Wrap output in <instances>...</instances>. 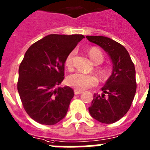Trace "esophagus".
<instances>
[{
    "label": "esophagus",
    "instance_id": "esophagus-1",
    "mask_svg": "<svg viewBox=\"0 0 150 150\" xmlns=\"http://www.w3.org/2000/svg\"><path fill=\"white\" fill-rule=\"evenodd\" d=\"M83 93V90H76V89H75V90H74V94L75 95L80 94V93Z\"/></svg>",
    "mask_w": 150,
    "mask_h": 150
}]
</instances>
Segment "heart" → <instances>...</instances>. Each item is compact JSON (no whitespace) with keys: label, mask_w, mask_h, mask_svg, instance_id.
<instances>
[{"label":"heart","mask_w":150,"mask_h":150,"mask_svg":"<svg viewBox=\"0 0 150 150\" xmlns=\"http://www.w3.org/2000/svg\"><path fill=\"white\" fill-rule=\"evenodd\" d=\"M75 54H76L75 50L70 51L67 56L65 60V65L70 70L73 68V62ZM88 54L91 60L96 64H101L104 59L101 50L96 47L90 48L88 51ZM98 73L102 79H105L108 74L106 68L103 67H100L98 68ZM67 81L69 86L80 90H83L95 86L99 83L98 78L94 74H86L81 72H76L74 74H71L70 76H68Z\"/></svg>","instance_id":"obj_1"}]
</instances>
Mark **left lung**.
<instances>
[{
	"label": "left lung",
	"instance_id": "1",
	"mask_svg": "<svg viewBox=\"0 0 150 150\" xmlns=\"http://www.w3.org/2000/svg\"><path fill=\"white\" fill-rule=\"evenodd\" d=\"M107 52L113 64L112 75L101 90L102 95L94 93L89 112L95 120L103 123H113L120 120L130 108L137 90L134 64L127 49L103 36H86Z\"/></svg>",
	"mask_w": 150,
	"mask_h": 150
}]
</instances>
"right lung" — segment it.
Listing matches in <instances>:
<instances>
[{"label":"right lung","instance_id":"add662e5","mask_svg":"<svg viewBox=\"0 0 150 150\" xmlns=\"http://www.w3.org/2000/svg\"><path fill=\"white\" fill-rule=\"evenodd\" d=\"M84 38L82 34H50L32 44L19 67L17 90L30 117L43 125H54L66 116L74 96L64 79L67 56Z\"/></svg>","mask_w":150,"mask_h":150}]
</instances>
